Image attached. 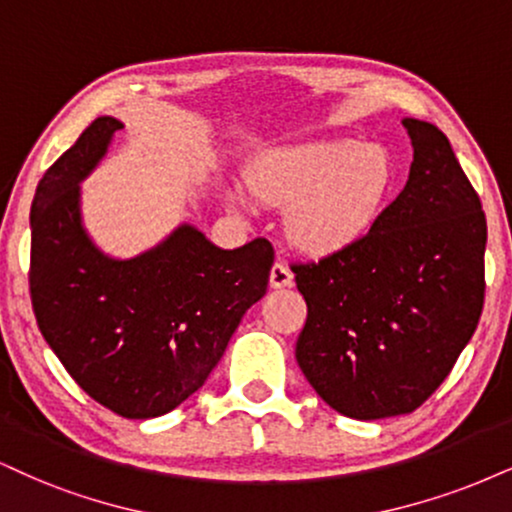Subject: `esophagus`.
Returning a JSON list of instances; mask_svg holds the SVG:
<instances>
[{
	"instance_id": "34e87169",
	"label": "esophagus",
	"mask_w": 512,
	"mask_h": 512,
	"mask_svg": "<svg viewBox=\"0 0 512 512\" xmlns=\"http://www.w3.org/2000/svg\"><path fill=\"white\" fill-rule=\"evenodd\" d=\"M294 285V275L285 263H275L273 270H270V287L273 289H285Z\"/></svg>"
}]
</instances>
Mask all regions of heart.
Listing matches in <instances>:
<instances>
[{"label": "heart", "mask_w": 512, "mask_h": 512, "mask_svg": "<svg viewBox=\"0 0 512 512\" xmlns=\"http://www.w3.org/2000/svg\"><path fill=\"white\" fill-rule=\"evenodd\" d=\"M399 180V166L384 144L353 137H323L277 149L246 175L258 201L287 208L285 235L308 256L353 249L380 223ZM239 208L235 192H225Z\"/></svg>", "instance_id": "heart-1"}]
</instances>
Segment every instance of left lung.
<instances>
[{
  "instance_id": "left-lung-1",
  "label": "left lung",
  "mask_w": 512,
  "mask_h": 512,
  "mask_svg": "<svg viewBox=\"0 0 512 512\" xmlns=\"http://www.w3.org/2000/svg\"><path fill=\"white\" fill-rule=\"evenodd\" d=\"M408 182L361 244L294 266L308 318L296 363L356 420L406 415L446 380L484 304L487 218L449 137L403 118Z\"/></svg>"
}]
</instances>
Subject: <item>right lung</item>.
Instances as JSON below:
<instances>
[{"label":"right lung","mask_w":512,"mask_h":512,"mask_svg":"<svg viewBox=\"0 0 512 512\" xmlns=\"http://www.w3.org/2000/svg\"><path fill=\"white\" fill-rule=\"evenodd\" d=\"M123 123L99 116L44 173L30 206V296L44 342L113 413L159 418L197 391L273 268L266 239L220 249L180 223L151 249L118 258L82 220L90 178Z\"/></svg>","instance_id":"right-lung-1"}]
</instances>
